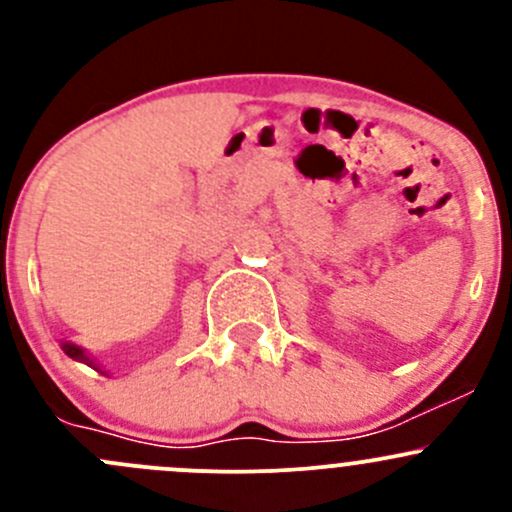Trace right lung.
<instances>
[{
	"instance_id": "add662e5",
	"label": "right lung",
	"mask_w": 512,
	"mask_h": 512,
	"mask_svg": "<svg viewBox=\"0 0 512 512\" xmlns=\"http://www.w3.org/2000/svg\"><path fill=\"white\" fill-rule=\"evenodd\" d=\"M64 352L71 356V359H76V361H84V364H89V366H94V361L89 359V356L84 354V349H79L76 347V344H64Z\"/></svg>"
}]
</instances>
